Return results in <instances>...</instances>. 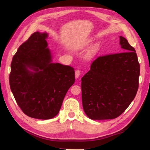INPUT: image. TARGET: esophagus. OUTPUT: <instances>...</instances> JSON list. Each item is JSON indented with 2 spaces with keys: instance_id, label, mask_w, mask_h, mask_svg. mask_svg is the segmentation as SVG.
<instances>
[{
  "instance_id": "34e87169",
  "label": "esophagus",
  "mask_w": 150,
  "mask_h": 150,
  "mask_svg": "<svg viewBox=\"0 0 150 150\" xmlns=\"http://www.w3.org/2000/svg\"><path fill=\"white\" fill-rule=\"evenodd\" d=\"M80 75H81V71L79 70V69L76 70L75 71V76H76V78H78Z\"/></svg>"
}]
</instances>
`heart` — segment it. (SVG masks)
<instances>
[{
  "instance_id": "obj_1",
  "label": "heart",
  "mask_w": 150,
  "mask_h": 150,
  "mask_svg": "<svg viewBox=\"0 0 150 150\" xmlns=\"http://www.w3.org/2000/svg\"><path fill=\"white\" fill-rule=\"evenodd\" d=\"M89 42H90V41H88V42H85L84 44H83L82 45H81V46H80V47H81H81H85L86 46H87V45H88V44H89ZM93 54H94L93 51H89V52H88V57H92V56H93Z\"/></svg>"
}]
</instances>
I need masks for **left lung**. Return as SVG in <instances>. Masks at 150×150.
Masks as SVG:
<instances>
[{"label": "left lung", "mask_w": 150, "mask_h": 150, "mask_svg": "<svg viewBox=\"0 0 150 150\" xmlns=\"http://www.w3.org/2000/svg\"><path fill=\"white\" fill-rule=\"evenodd\" d=\"M124 51L97 57L81 79L84 111L90 119L120 116L137 93L140 66L134 47L120 36Z\"/></svg>", "instance_id": "8db88e82"}]
</instances>
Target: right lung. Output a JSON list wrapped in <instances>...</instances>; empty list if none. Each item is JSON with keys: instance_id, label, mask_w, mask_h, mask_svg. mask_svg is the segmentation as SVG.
Returning <instances> with one entry per match:
<instances>
[{"instance_id": "right-lung-1", "label": "right lung", "mask_w": 150, "mask_h": 150, "mask_svg": "<svg viewBox=\"0 0 150 150\" xmlns=\"http://www.w3.org/2000/svg\"><path fill=\"white\" fill-rule=\"evenodd\" d=\"M47 38V33L35 32L21 44L12 58L9 74L18 106L27 116L40 120L58 114L75 82L73 67L52 62Z\"/></svg>"}]
</instances>
